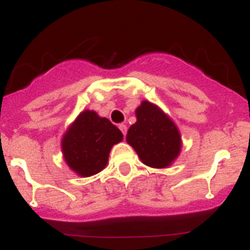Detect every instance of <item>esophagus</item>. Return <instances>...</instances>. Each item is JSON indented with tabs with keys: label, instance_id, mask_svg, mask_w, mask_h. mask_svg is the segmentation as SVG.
<instances>
[{
	"label": "esophagus",
	"instance_id": "obj_1",
	"mask_svg": "<svg viewBox=\"0 0 250 250\" xmlns=\"http://www.w3.org/2000/svg\"><path fill=\"white\" fill-rule=\"evenodd\" d=\"M119 129L121 130V132H123V134H124V136L126 135V131H127L126 124H119Z\"/></svg>",
	"mask_w": 250,
	"mask_h": 250
}]
</instances>
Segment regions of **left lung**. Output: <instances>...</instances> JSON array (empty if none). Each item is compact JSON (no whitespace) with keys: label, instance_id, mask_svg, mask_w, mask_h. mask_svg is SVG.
<instances>
[{"label":"left lung","instance_id":"1","mask_svg":"<svg viewBox=\"0 0 250 250\" xmlns=\"http://www.w3.org/2000/svg\"><path fill=\"white\" fill-rule=\"evenodd\" d=\"M136 123L130 126L126 141L140 160L151 167H167L182 149V136L174 121L149 101L135 111Z\"/></svg>","mask_w":250,"mask_h":250}]
</instances>
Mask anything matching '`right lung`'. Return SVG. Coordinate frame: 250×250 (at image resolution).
Returning a JSON list of instances; mask_svg holds the SVG:
<instances>
[{
  "label": "right lung",
  "mask_w": 250,
  "mask_h": 250,
  "mask_svg": "<svg viewBox=\"0 0 250 250\" xmlns=\"http://www.w3.org/2000/svg\"><path fill=\"white\" fill-rule=\"evenodd\" d=\"M123 138V132L109 119L85 110L63 135V158L77 175H95L106 167L110 150Z\"/></svg>",
  "instance_id": "add662e5"
}]
</instances>
